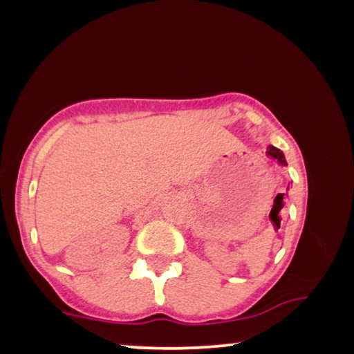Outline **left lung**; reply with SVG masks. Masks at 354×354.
Listing matches in <instances>:
<instances>
[{"label":"left lung","instance_id":"obj_1","mask_svg":"<svg viewBox=\"0 0 354 354\" xmlns=\"http://www.w3.org/2000/svg\"><path fill=\"white\" fill-rule=\"evenodd\" d=\"M267 154L270 156V158L277 159L281 165H284V167L287 165V160H286V158H284V153L281 151V149H278L277 147H273V145L268 147V148H267ZM281 198H283V195H281Z\"/></svg>","mask_w":354,"mask_h":354}]
</instances>
